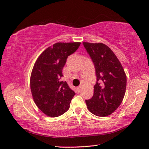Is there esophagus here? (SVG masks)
Returning <instances> with one entry per match:
<instances>
[{"instance_id": "34e87169", "label": "esophagus", "mask_w": 149, "mask_h": 149, "mask_svg": "<svg viewBox=\"0 0 149 149\" xmlns=\"http://www.w3.org/2000/svg\"><path fill=\"white\" fill-rule=\"evenodd\" d=\"M78 90L79 91H80L81 90V85H80V86H79V87H78Z\"/></svg>"}]
</instances>
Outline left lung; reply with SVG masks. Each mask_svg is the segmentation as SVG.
I'll return each instance as SVG.
<instances>
[{
  "label": "left lung",
  "instance_id": "left-lung-1",
  "mask_svg": "<svg viewBox=\"0 0 149 149\" xmlns=\"http://www.w3.org/2000/svg\"><path fill=\"white\" fill-rule=\"evenodd\" d=\"M93 61L97 82L94 95L85 102L89 111L98 117H107L117 110L123 100L127 78L117 56L108 46L84 42Z\"/></svg>",
  "mask_w": 149,
  "mask_h": 149
}]
</instances>
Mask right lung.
I'll use <instances>...</instances> for the list:
<instances>
[{"label":"right lung","instance_id":"right-lung-1","mask_svg":"<svg viewBox=\"0 0 149 149\" xmlns=\"http://www.w3.org/2000/svg\"><path fill=\"white\" fill-rule=\"evenodd\" d=\"M80 42H57L42 52L32 68L30 86L38 108L49 117L67 111L74 92L62 81V69L69 55L73 54Z\"/></svg>","mask_w":149,"mask_h":149}]
</instances>
